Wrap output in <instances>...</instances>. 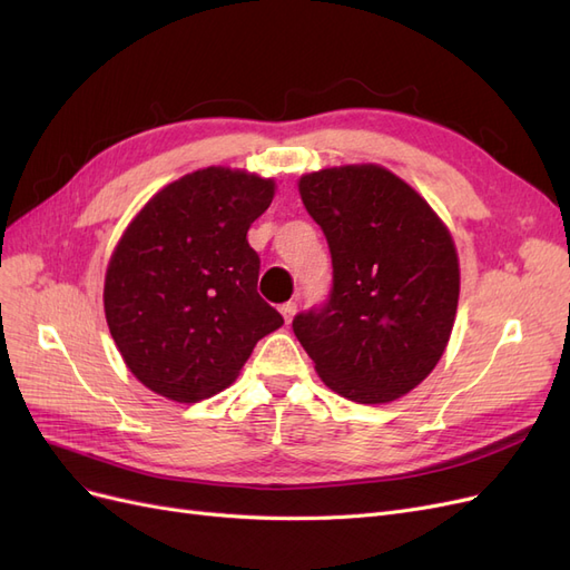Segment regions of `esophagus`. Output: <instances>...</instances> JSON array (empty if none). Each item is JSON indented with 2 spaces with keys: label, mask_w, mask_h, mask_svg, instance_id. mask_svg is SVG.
<instances>
[{
  "label": "esophagus",
  "mask_w": 570,
  "mask_h": 570,
  "mask_svg": "<svg viewBox=\"0 0 570 570\" xmlns=\"http://www.w3.org/2000/svg\"><path fill=\"white\" fill-rule=\"evenodd\" d=\"M281 314H283L285 323H289L292 318H295V314H297V302H285V304L281 306Z\"/></svg>",
  "instance_id": "34e87169"
}]
</instances>
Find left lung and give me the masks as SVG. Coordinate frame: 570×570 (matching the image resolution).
I'll return each instance as SVG.
<instances>
[{"instance_id":"left-lung-1","label":"left lung","mask_w":570,"mask_h":570,"mask_svg":"<svg viewBox=\"0 0 570 570\" xmlns=\"http://www.w3.org/2000/svg\"><path fill=\"white\" fill-rule=\"evenodd\" d=\"M299 195L333 258L327 299L292 321L323 383L385 404L435 368L459 304V258L428 202L381 166L308 174Z\"/></svg>"}]
</instances>
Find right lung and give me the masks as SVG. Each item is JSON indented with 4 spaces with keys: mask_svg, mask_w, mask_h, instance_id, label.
Listing matches in <instances>:
<instances>
[{
    "mask_svg": "<svg viewBox=\"0 0 570 570\" xmlns=\"http://www.w3.org/2000/svg\"><path fill=\"white\" fill-rule=\"evenodd\" d=\"M273 180L212 166L154 195L109 262L105 312L130 373L174 402L228 387L283 316L256 292L247 230Z\"/></svg>",
    "mask_w": 570,
    "mask_h": 570,
    "instance_id": "right-lung-1",
    "label": "right lung"
}]
</instances>
